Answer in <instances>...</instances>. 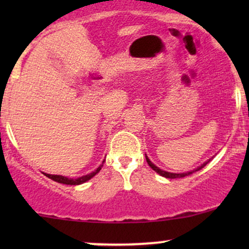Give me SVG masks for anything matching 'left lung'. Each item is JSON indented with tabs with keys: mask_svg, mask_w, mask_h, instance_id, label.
Here are the masks:
<instances>
[{
	"mask_svg": "<svg viewBox=\"0 0 249 249\" xmlns=\"http://www.w3.org/2000/svg\"><path fill=\"white\" fill-rule=\"evenodd\" d=\"M211 160V159H210ZM210 160L208 161H206L205 162V164H202L201 166L200 167H198V168H196V170L194 171H191V172H187V173H171V172H166V171H162V170H160V168L159 167H157L156 165L154 164H152V162H151V160L150 159L147 158L146 157V161H147V164L150 165V167L152 168L153 171H156L157 173H159L160 174V176H162V177H165V178H168V179H177V178H184V177H186V176H190V174H192L193 172H196V171H199V170H201L202 167L205 166V165L207 164V162H210Z\"/></svg>",
	"mask_w": 249,
	"mask_h": 249,
	"instance_id": "1",
	"label": "left lung"
}]
</instances>
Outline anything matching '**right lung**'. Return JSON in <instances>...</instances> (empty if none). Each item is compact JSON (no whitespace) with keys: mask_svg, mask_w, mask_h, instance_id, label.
Here are the masks:
<instances>
[{"mask_svg":"<svg viewBox=\"0 0 249 249\" xmlns=\"http://www.w3.org/2000/svg\"><path fill=\"white\" fill-rule=\"evenodd\" d=\"M103 164H104V161H103ZM103 164L98 168H97L96 171H93L92 173H89V174H87V176H83V177H81V178H77V179H71V178H67V177H63V176H53V174H47V173H44V176H47L48 178L53 180V181L61 182V184L79 185V184H83V182L88 181V180H90L92 177H95L96 174L101 171Z\"/></svg>","mask_w":249,"mask_h":249,"instance_id":"obj_1","label":"right lung"}]
</instances>
